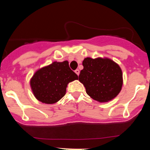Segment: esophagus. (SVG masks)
Listing matches in <instances>:
<instances>
[{
    "mask_svg": "<svg viewBox=\"0 0 150 150\" xmlns=\"http://www.w3.org/2000/svg\"><path fill=\"white\" fill-rule=\"evenodd\" d=\"M75 73H76L77 75H79V74H80V70H79L78 69L75 70Z\"/></svg>",
    "mask_w": 150,
    "mask_h": 150,
    "instance_id": "esophagus-1",
    "label": "esophagus"
}]
</instances>
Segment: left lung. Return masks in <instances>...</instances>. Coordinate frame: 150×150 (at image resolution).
Instances as JSON below:
<instances>
[{
	"label": "left lung",
	"mask_w": 150,
	"mask_h": 150,
	"mask_svg": "<svg viewBox=\"0 0 150 150\" xmlns=\"http://www.w3.org/2000/svg\"><path fill=\"white\" fill-rule=\"evenodd\" d=\"M79 81L86 92L94 100L108 102L119 94L123 80L122 70L118 63L108 58H85L82 61Z\"/></svg>",
	"instance_id": "left-lung-1"
}]
</instances>
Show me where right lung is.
<instances>
[{"label":"right lung","mask_w":150,"mask_h":150,"mask_svg":"<svg viewBox=\"0 0 150 150\" xmlns=\"http://www.w3.org/2000/svg\"><path fill=\"white\" fill-rule=\"evenodd\" d=\"M75 80H78V76L70 69L68 61H54L38 69L30 83L37 100L52 104L64 97L68 83Z\"/></svg>","instance_id":"1"}]
</instances>
